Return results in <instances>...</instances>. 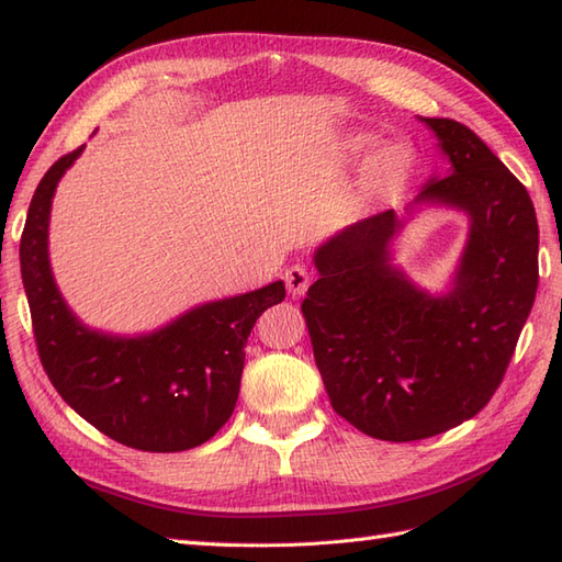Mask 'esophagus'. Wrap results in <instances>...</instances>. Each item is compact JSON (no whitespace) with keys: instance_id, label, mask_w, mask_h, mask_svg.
<instances>
[{"instance_id":"1","label":"esophagus","mask_w":562,"mask_h":562,"mask_svg":"<svg viewBox=\"0 0 562 562\" xmlns=\"http://www.w3.org/2000/svg\"><path fill=\"white\" fill-rule=\"evenodd\" d=\"M284 282H288V292L292 296H302L308 288V272L302 266H292L284 272Z\"/></svg>"}]
</instances>
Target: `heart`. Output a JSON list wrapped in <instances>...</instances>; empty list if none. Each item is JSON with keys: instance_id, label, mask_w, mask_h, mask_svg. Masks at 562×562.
Returning a JSON list of instances; mask_svg holds the SVG:
<instances>
[{"instance_id": "1", "label": "heart", "mask_w": 562, "mask_h": 562, "mask_svg": "<svg viewBox=\"0 0 562 562\" xmlns=\"http://www.w3.org/2000/svg\"><path fill=\"white\" fill-rule=\"evenodd\" d=\"M376 147V137L367 133H355L345 137L342 154L345 159L360 161L369 151ZM415 166V149L405 142H391V145L379 147L367 166V186L384 193V190H393L408 181Z\"/></svg>"}]
</instances>
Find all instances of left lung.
Segmentation results:
<instances>
[{
    "instance_id": "8db88e82",
    "label": "left lung",
    "mask_w": 562,
    "mask_h": 562,
    "mask_svg": "<svg viewBox=\"0 0 562 562\" xmlns=\"http://www.w3.org/2000/svg\"><path fill=\"white\" fill-rule=\"evenodd\" d=\"M445 173L408 205L470 220L450 284L429 293L395 266L407 217L393 210L345 226L314 250L318 280L302 312L333 411L384 441L435 437L491 401L539 288L533 202L491 147L449 117H420Z\"/></svg>"
}]
</instances>
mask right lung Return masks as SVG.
Here are the masks:
<instances>
[{"label": "right lung", "mask_w": 562, "mask_h": 562, "mask_svg": "<svg viewBox=\"0 0 562 562\" xmlns=\"http://www.w3.org/2000/svg\"><path fill=\"white\" fill-rule=\"evenodd\" d=\"M81 151L43 176L21 234V280L45 374L69 408L125 447H200L232 417L246 340L258 316L284 300V282L198 304L137 336L87 326L59 292L47 250L57 183Z\"/></svg>", "instance_id": "1"}]
</instances>
